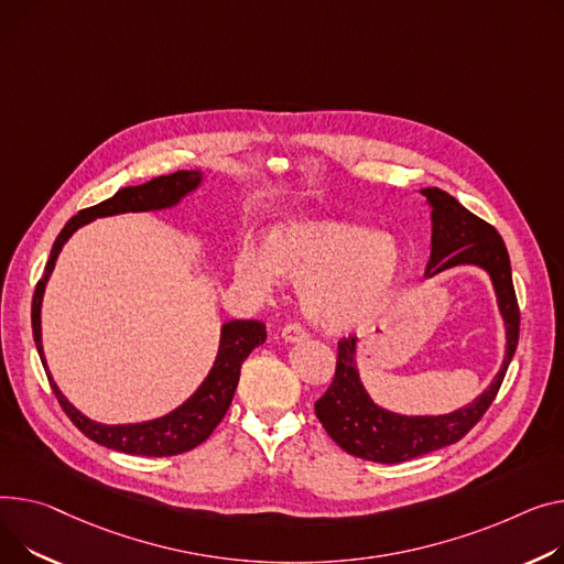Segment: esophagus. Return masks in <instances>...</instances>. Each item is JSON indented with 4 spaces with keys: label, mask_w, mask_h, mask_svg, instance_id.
I'll return each mask as SVG.
<instances>
[{
    "label": "esophagus",
    "mask_w": 564,
    "mask_h": 564,
    "mask_svg": "<svg viewBox=\"0 0 564 564\" xmlns=\"http://www.w3.org/2000/svg\"><path fill=\"white\" fill-rule=\"evenodd\" d=\"M281 337H283L285 343H302V340H306V337H308V330H306L302 324L292 322V324H285V326H283Z\"/></svg>",
    "instance_id": "1"
}]
</instances>
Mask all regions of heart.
Returning a JSON list of instances; mask_svg holds the SVG:
<instances>
[{"mask_svg":"<svg viewBox=\"0 0 564 564\" xmlns=\"http://www.w3.org/2000/svg\"><path fill=\"white\" fill-rule=\"evenodd\" d=\"M236 270L258 288H270L274 274L302 285L304 313L328 330H347L386 308L403 272V251L383 231L302 219L274 229L262 253L242 251Z\"/></svg>","mask_w":564,"mask_h":564,"instance_id":"1","label":"heart"}]
</instances>
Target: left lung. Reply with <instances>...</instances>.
I'll return each instance as SVG.
<instances>
[{
    "instance_id": "8db88e82",
    "label": "left lung",
    "mask_w": 564,
    "mask_h": 564,
    "mask_svg": "<svg viewBox=\"0 0 564 564\" xmlns=\"http://www.w3.org/2000/svg\"><path fill=\"white\" fill-rule=\"evenodd\" d=\"M422 195L431 206L433 221L431 260L424 276L431 279L458 265H476L490 274L506 324V356L492 386L469 405L448 415L408 417L377 405L365 392L356 365V337L337 343L335 377L324 397L315 401V415L337 446L371 463H405L463 440L492 405L519 340V306L501 236L492 224L469 213L440 187H424Z\"/></svg>"
}]
</instances>
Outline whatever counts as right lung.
<instances>
[{
  "label": "right lung",
  "instance_id": "add662e5",
  "mask_svg": "<svg viewBox=\"0 0 564 564\" xmlns=\"http://www.w3.org/2000/svg\"><path fill=\"white\" fill-rule=\"evenodd\" d=\"M202 172L199 170H178L174 174H165L159 178L147 181L142 185H131L122 187L110 199L84 208L77 215H74L63 231L58 234L50 260L45 265L43 279L37 281L35 292H33V302H31V326H33V340L37 347V354H41V360L45 365L50 386L65 410V415L72 420V424L77 426L86 437L93 442L106 446V448H116V452L131 454V456H144V458H161V456H176L185 454L191 448L199 446L204 440L210 437L215 426L227 415V410L231 405V399L238 388L240 379V367L245 358L258 347L265 343L268 330L265 324L258 319H234L221 326V337H219V351L215 358L213 369L208 371V377L204 383L197 388V392L183 401L176 410L167 412L165 417L152 420V422H140V424H99L88 420L86 415L74 408L58 386L54 383L52 373L45 362L43 354V337H41V306H43V294L45 285L50 281V274L54 272L56 258L63 249V245L69 240V236L82 229L84 224L97 219V217H108V215H120V213H144V210H163L176 206L185 195H191L193 191L202 185Z\"/></svg>",
  "mask_w": 564,
  "mask_h": 564
}]
</instances>
